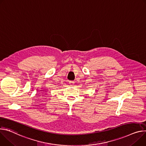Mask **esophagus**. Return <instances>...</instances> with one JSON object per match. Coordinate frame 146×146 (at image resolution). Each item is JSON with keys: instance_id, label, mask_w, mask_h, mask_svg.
Masks as SVG:
<instances>
[{"instance_id": "34e87169", "label": "esophagus", "mask_w": 146, "mask_h": 146, "mask_svg": "<svg viewBox=\"0 0 146 146\" xmlns=\"http://www.w3.org/2000/svg\"><path fill=\"white\" fill-rule=\"evenodd\" d=\"M69 84H70V85L71 86H73V85H74V82H73V81H70V82H69Z\"/></svg>"}]
</instances>
